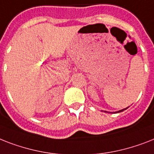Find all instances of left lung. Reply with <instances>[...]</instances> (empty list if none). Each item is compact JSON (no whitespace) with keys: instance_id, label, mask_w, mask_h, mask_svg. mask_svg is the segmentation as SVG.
<instances>
[{"instance_id":"left-lung-1","label":"left lung","mask_w":154,"mask_h":154,"mask_svg":"<svg viewBox=\"0 0 154 154\" xmlns=\"http://www.w3.org/2000/svg\"><path fill=\"white\" fill-rule=\"evenodd\" d=\"M127 108H123V109H122V110H119V111H118V112H113V113H119V112H123V111H124V110H126V109H127ZM102 112H103V111H102ZM104 112H106V111H104Z\"/></svg>"}]
</instances>
